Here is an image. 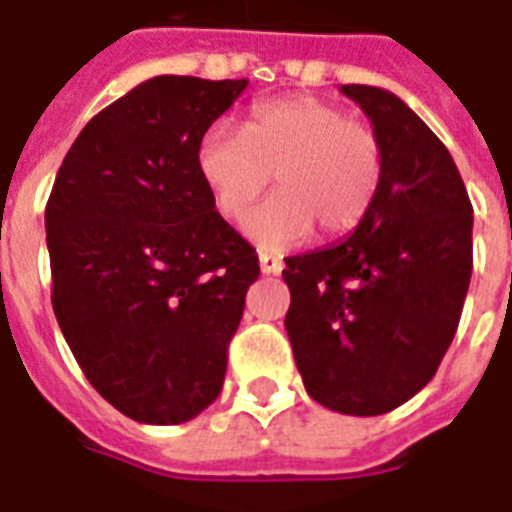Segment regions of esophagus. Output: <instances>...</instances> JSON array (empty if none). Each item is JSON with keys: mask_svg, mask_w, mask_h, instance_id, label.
<instances>
[{"mask_svg": "<svg viewBox=\"0 0 512 512\" xmlns=\"http://www.w3.org/2000/svg\"><path fill=\"white\" fill-rule=\"evenodd\" d=\"M259 267H261V272H264V275H280L286 264H283V259H280V256H275V253L261 251L259 253Z\"/></svg>", "mask_w": 512, "mask_h": 512, "instance_id": "1", "label": "esophagus"}]
</instances>
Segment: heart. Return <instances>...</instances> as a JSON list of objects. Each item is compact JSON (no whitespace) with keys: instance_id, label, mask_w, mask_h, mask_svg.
Segmentation results:
<instances>
[{"instance_id":"heart-1","label":"heart","mask_w":512,"mask_h":512,"mask_svg":"<svg viewBox=\"0 0 512 512\" xmlns=\"http://www.w3.org/2000/svg\"><path fill=\"white\" fill-rule=\"evenodd\" d=\"M199 175L218 213L237 218L270 186L280 191L242 218V232L267 251H286L315 226L329 237L356 229L383 183L375 129L315 96L251 107L245 126L218 121L202 134Z\"/></svg>"}]
</instances>
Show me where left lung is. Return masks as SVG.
Masks as SVG:
<instances>
[{
  "mask_svg": "<svg viewBox=\"0 0 512 512\" xmlns=\"http://www.w3.org/2000/svg\"><path fill=\"white\" fill-rule=\"evenodd\" d=\"M383 145V183L356 232L288 256L286 332L307 394L383 416L434 378L472 275V205L437 134L386 88L343 86Z\"/></svg>",
  "mask_w": 512,
  "mask_h": 512,
  "instance_id": "8db88e82",
  "label": "left lung"
}]
</instances>
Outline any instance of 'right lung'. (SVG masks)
I'll list each match as a JSON object with an SVG mask.
<instances>
[{"label": "right lung", "mask_w": 512, "mask_h": 512, "mask_svg": "<svg viewBox=\"0 0 512 512\" xmlns=\"http://www.w3.org/2000/svg\"><path fill=\"white\" fill-rule=\"evenodd\" d=\"M248 80L159 75L94 115L45 207L53 313L80 370L140 424L221 394L259 256L215 210L202 134Z\"/></svg>", "instance_id": "1"}]
</instances>
